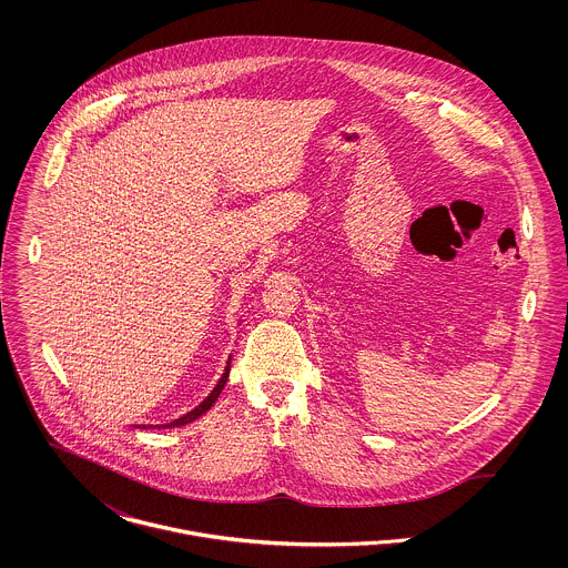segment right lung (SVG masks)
I'll return each mask as SVG.
<instances>
[{
  "instance_id": "1",
  "label": "right lung",
  "mask_w": 568,
  "mask_h": 568,
  "mask_svg": "<svg viewBox=\"0 0 568 568\" xmlns=\"http://www.w3.org/2000/svg\"><path fill=\"white\" fill-rule=\"evenodd\" d=\"M230 369H232V358H227V367H225V372H223V376H221V381L216 383V387L210 392V396L201 403L199 406H194L192 410H187L185 415H181L179 419H172V422H168V424H142V426H138V428H174V426H185V424H190V422H194V419H199L201 415H205L214 403L219 400V396H221V392L225 389V385H227V378H230Z\"/></svg>"
}]
</instances>
